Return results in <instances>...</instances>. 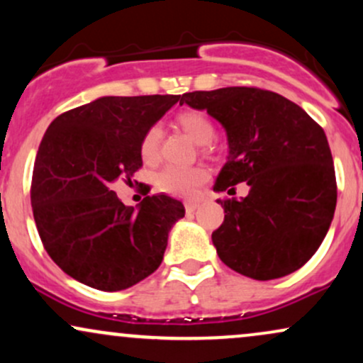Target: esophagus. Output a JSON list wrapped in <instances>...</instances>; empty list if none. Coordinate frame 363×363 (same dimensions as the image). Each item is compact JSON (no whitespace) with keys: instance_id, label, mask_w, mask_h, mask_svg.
<instances>
[{"instance_id":"obj_1","label":"esophagus","mask_w":363,"mask_h":363,"mask_svg":"<svg viewBox=\"0 0 363 363\" xmlns=\"http://www.w3.org/2000/svg\"><path fill=\"white\" fill-rule=\"evenodd\" d=\"M199 208V201H186V211L187 213H194Z\"/></svg>"}]
</instances>
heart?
Masks as SVG:
<instances>
[{
  "label": "heart",
  "mask_w": 363,
  "mask_h": 363,
  "mask_svg": "<svg viewBox=\"0 0 363 363\" xmlns=\"http://www.w3.org/2000/svg\"><path fill=\"white\" fill-rule=\"evenodd\" d=\"M177 124L182 131L194 141L196 145H208L215 138V126L203 112L198 111H184L177 116ZM162 143V129L157 124H152L147 131L143 133L140 141L141 158L148 164L158 158ZM210 179V174L201 165H193V167H181V165H169L162 169L157 176L158 189L174 196H182V198H191L201 189L203 184Z\"/></svg>",
  "instance_id": "obj_1"
}]
</instances>
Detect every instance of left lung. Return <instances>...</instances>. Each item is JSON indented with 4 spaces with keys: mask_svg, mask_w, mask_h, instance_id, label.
<instances>
[{
    "mask_svg": "<svg viewBox=\"0 0 363 363\" xmlns=\"http://www.w3.org/2000/svg\"><path fill=\"white\" fill-rule=\"evenodd\" d=\"M179 104L206 111L227 131L228 160L216 193L249 186L242 199H216L225 211L211 234L220 259L261 281L302 268L326 237L336 208L324 129L297 104L256 86L189 91Z\"/></svg>",
    "mask_w": 363,
    "mask_h": 363,
    "instance_id": "1",
    "label": "left lung"
}]
</instances>
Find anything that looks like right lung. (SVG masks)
Wrapping results in <instances>:
<instances>
[{
	"label": "right lung",
	"mask_w": 363,
	"mask_h": 363,
	"mask_svg": "<svg viewBox=\"0 0 363 363\" xmlns=\"http://www.w3.org/2000/svg\"><path fill=\"white\" fill-rule=\"evenodd\" d=\"M179 97H101L49 124L34 164L32 211L51 259L83 285L129 289L164 259L182 203L155 194L126 206L111 184L141 169V136Z\"/></svg>",
	"instance_id": "obj_1"
}]
</instances>
